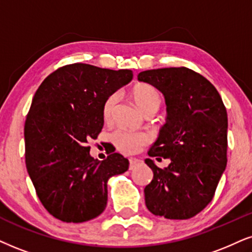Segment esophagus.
<instances>
[{
  "mask_svg": "<svg viewBox=\"0 0 252 252\" xmlns=\"http://www.w3.org/2000/svg\"><path fill=\"white\" fill-rule=\"evenodd\" d=\"M141 159H138V158H135V157H131L129 159V168L130 170H132L133 167L135 166H137V165L138 164H141Z\"/></svg>",
  "mask_w": 252,
  "mask_h": 252,
  "instance_id": "1",
  "label": "esophagus"
}]
</instances>
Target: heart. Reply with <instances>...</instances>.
I'll return each mask as SVG.
<instances>
[{
  "label": "heart",
  "mask_w": 252,
  "mask_h": 252,
  "mask_svg": "<svg viewBox=\"0 0 252 252\" xmlns=\"http://www.w3.org/2000/svg\"><path fill=\"white\" fill-rule=\"evenodd\" d=\"M132 97L146 115H154L161 106V95L157 88L148 84H139L132 88ZM119 102V94L111 93L104 100L102 106V116L109 120L113 116L114 109ZM114 144L123 154H135L143 145L150 142V136L145 132H135L129 130L119 129L111 135Z\"/></svg>",
  "instance_id": "heart-1"
}]
</instances>
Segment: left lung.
Wrapping results in <instances>:
<instances>
[{
	"mask_svg": "<svg viewBox=\"0 0 252 252\" xmlns=\"http://www.w3.org/2000/svg\"><path fill=\"white\" fill-rule=\"evenodd\" d=\"M137 78L164 94L168 114L148 154L171 163L160 168L145 160L154 172L144 189L145 205L154 215L190 219L212 201L227 166V109L218 89L193 69H150Z\"/></svg>",
	"mask_w": 252,
	"mask_h": 252,
	"instance_id": "8db88e82",
	"label": "left lung"
}]
</instances>
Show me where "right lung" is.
<instances>
[{
	"mask_svg": "<svg viewBox=\"0 0 252 252\" xmlns=\"http://www.w3.org/2000/svg\"><path fill=\"white\" fill-rule=\"evenodd\" d=\"M132 75L69 63L47 75L34 94L24 124L25 165L41 205L60 221L80 223L100 215L108 179L128 171L120 154L92 158L88 143L102 130L106 97Z\"/></svg>",
	"mask_w": 252,
	"mask_h": 252,
	"instance_id": "obj_1",
	"label": "right lung"
}]
</instances>
